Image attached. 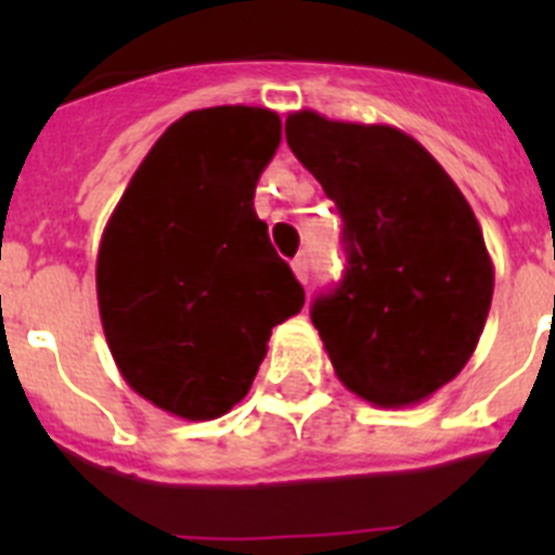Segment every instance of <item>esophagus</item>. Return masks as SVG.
<instances>
[{"instance_id":"obj_1","label":"esophagus","mask_w":555,"mask_h":555,"mask_svg":"<svg viewBox=\"0 0 555 555\" xmlns=\"http://www.w3.org/2000/svg\"><path fill=\"white\" fill-rule=\"evenodd\" d=\"M292 269H294V274H297V278H300L302 283H308V269H311V258H308V253L297 255V258H294V261H292Z\"/></svg>"}]
</instances>
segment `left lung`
<instances>
[{
    "mask_svg": "<svg viewBox=\"0 0 555 555\" xmlns=\"http://www.w3.org/2000/svg\"><path fill=\"white\" fill-rule=\"evenodd\" d=\"M286 141L336 203L345 272L311 302L338 380L386 409L450 384L478 345L494 272L448 171L411 135L302 111Z\"/></svg>",
    "mask_w": 555,
    "mask_h": 555,
    "instance_id": "left-lung-1",
    "label": "left lung"
}]
</instances>
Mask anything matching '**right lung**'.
Segmentation results:
<instances>
[{
  "mask_svg": "<svg viewBox=\"0 0 555 555\" xmlns=\"http://www.w3.org/2000/svg\"><path fill=\"white\" fill-rule=\"evenodd\" d=\"M281 144L263 107L185 113L113 210L96 261L102 327L127 384L185 420L249 391L272 327L306 302L253 208Z\"/></svg>",
  "mask_w": 555,
  "mask_h": 555,
  "instance_id": "right-lung-1",
  "label": "right lung"
}]
</instances>
